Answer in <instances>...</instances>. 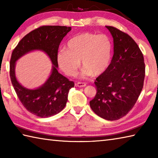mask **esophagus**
Returning <instances> with one entry per match:
<instances>
[{
  "label": "esophagus",
  "instance_id": "1",
  "mask_svg": "<svg viewBox=\"0 0 158 158\" xmlns=\"http://www.w3.org/2000/svg\"><path fill=\"white\" fill-rule=\"evenodd\" d=\"M77 86H78L79 88H82V87H85L86 85V84L85 82H77V84H76Z\"/></svg>",
  "mask_w": 158,
  "mask_h": 158
}]
</instances>
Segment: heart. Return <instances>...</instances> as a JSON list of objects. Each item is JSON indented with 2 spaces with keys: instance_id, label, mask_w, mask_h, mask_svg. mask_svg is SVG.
<instances>
[{
  "instance_id": "obj_1",
  "label": "heart",
  "mask_w": 158,
  "mask_h": 158,
  "mask_svg": "<svg viewBox=\"0 0 158 158\" xmlns=\"http://www.w3.org/2000/svg\"><path fill=\"white\" fill-rule=\"evenodd\" d=\"M113 54V44L108 36L85 32L68 41L67 49L59 51L56 61L61 70L69 77L75 76L81 66L82 75L99 76L107 70Z\"/></svg>"
}]
</instances>
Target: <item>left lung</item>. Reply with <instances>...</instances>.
Here are the masks:
<instances>
[{"instance_id":"left-lung-1","label":"left lung","mask_w":158,"mask_h":158,"mask_svg":"<svg viewBox=\"0 0 158 158\" xmlns=\"http://www.w3.org/2000/svg\"><path fill=\"white\" fill-rule=\"evenodd\" d=\"M113 37L114 54L107 70L97 77L92 110L109 121L122 118L133 108L143 88L145 64L135 41L117 28L106 26Z\"/></svg>"}]
</instances>
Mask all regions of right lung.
<instances>
[{
    "label": "right lung",
    "instance_id": "add662e5",
    "mask_svg": "<svg viewBox=\"0 0 158 158\" xmlns=\"http://www.w3.org/2000/svg\"><path fill=\"white\" fill-rule=\"evenodd\" d=\"M71 30V27L44 25L26 34L14 48L10 59V75L11 84L23 106L34 115L49 117L61 112L66 105L68 93L74 86L73 81L60 74L57 68L56 55L60 43ZM44 51L53 64L52 73L45 84L39 89L30 90L17 81L15 76V61L28 51Z\"/></svg>",
    "mask_w": 158,
    "mask_h": 158
}]
</instances>
